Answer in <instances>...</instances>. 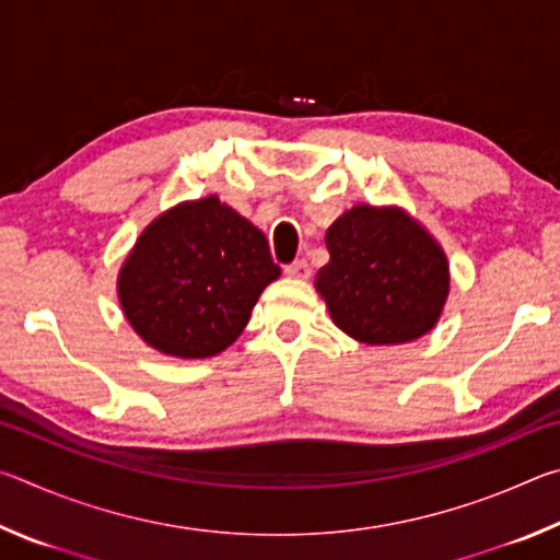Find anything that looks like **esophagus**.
Segmentation results:
<instances>
[{"instance_id":"obj_1","label":"esophagus","mask_w":560,"mask_h":560,"mask_svg":"<svg viewBox=\"0 0 560 560\" xmlns=\"http://www.w3.org/2000/svg\"><path fill=\"white\" fill-rule=\"evenodd\" d=\"M283 271H287L291 279H308L311 277V267H308L306 259H296V261L287 264V267H283Z\"/></svg>"}]
</instances>
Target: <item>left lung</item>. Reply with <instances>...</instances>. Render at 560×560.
Listing matches in <instances>:
<instances>
[{
	"instance_id": "8db88e82",
	"label": "left lung",
	"mask_w": 560,
	"mask_h": 560,
	"mask_svg": "<svg viewBox=\"0 0 560 560\" xmlns=\"http://www.w3.org/2000/svg\"><path fill=\"white\" fill-rule=\"evenodd\" d=\"M330 261L316 277L336 326L368 346L407 343L438 324L447 259L400 210L358 205L328 226Z\"/></svg>"
}]
</instances>
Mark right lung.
<instances>
[{"mask_svg": "<svg viewBox=\"0 0 560 560\" xmlns=\"http://www.w3.org/2000/svg\"><path fill=\"white\" fill-rule=\"evenodd\" d=\"M277 277L267 236L205 197L140 234L120 269L118 296L145 343L177 358H210L234 343Z\"/></svg>", "mask_w": 560, "mask_h": 560, "instance_id": "obj_1", "label": "right lung"}]
</instances>
